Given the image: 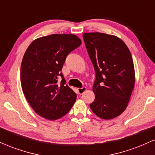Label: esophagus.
I'll list each match as a JSON object with an SVG mask.
<instances>
[{
    "label": "esophagus",
    "mask_w": 155,
    "mask_h": 155,
    "mask_svg": "<svg viewBox=\"0 0 155 155\" xmlns=\"http://www.w3.org/2000/svg\"><path fill=\"white\" fill-rule=\"evenodd\" d=\"M77 90H78V92H79L80 95H81V94H83L84 92L86 91L87 88L84 87H81V88H78Z\"/></svg>",
    "instance_id": "obj_1"
}]
</instances>
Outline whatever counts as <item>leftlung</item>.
Segmentation results:
<instances>
[{
	"instance_id": "obj_1",
	"label": "left lung",
	"mask_w": 155,
	"mask_h": 155,
	"mask_svg": "<svg viewBox=\"0 0 155 155\" xmlns=\"http://www.w3.org/2000/svg\"><path fill=\"white\" fill-rule=\"evenodd\" d=\"M85 46L96 79L91 110L104 120L120 116L127 107L135 86V69L128 47L122 39L102 33H84Z\"/></svg>"
}]
</instances>
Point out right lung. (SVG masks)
Wrapping results in <instances>:
<instances>
[{
	"instance_id": "1",
	"label": "right lung",
	"mask_w": 155,
	"mask_h": 155,
	"mask_svg": "<svg viewBox=\"0 0 155 155\" xmlns=\"http://www.w3.org/2000/svg\"><path fill=\"white\" fill-rule=\"evenodd\" d=\"M81 41L74 34H52L36 38L23 56L20 80L27 101L39 116L49 120L61 118L70 111L76 94L60 71L67 55ZM59 75L62 76L57 84Z\"/></svg>"
}]
</instances>
